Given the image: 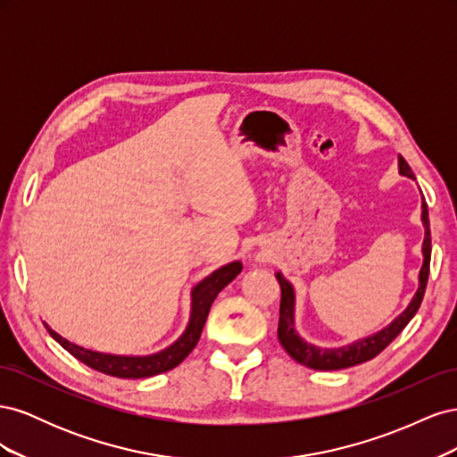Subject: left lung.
<instances>
[{
	"mask_svg": "<svg viewBox=\"0 0 457 457\" xmlns=\"http://www.w3.org/2000/svg\"><path fill=\"white\" fill-rule=\"evenodd\" d=\"M398 173L408 179H416L410 170V165L400 154H398ZM421 223L425 228L423 245H421L423 265L418 276V289L416 294H413L411 301L408 303V307L400 312L391 324H386L385 328L376 331V334L356 339L349 345H343V347H318V345L309 343L299 336V331L295 328V289L292 282H287L284 278L282 272H276V280H278L282 289L278 341L282 343L286 353L292 356L295 362L312 370H322V371L343 370V368L362 364L371 361L373 356H378L386 345H389L400 331L408 326V322L411 320L413 314L418 312L421 305V299L427 287V278H428V262H431V228H428V212H427L425 200H421Z\"/></svg>",
	"mask_w": 457,
	"mask_h": 457,
	"instance_id": "obj_1",
	"label": "left lung"
}]
</instances>
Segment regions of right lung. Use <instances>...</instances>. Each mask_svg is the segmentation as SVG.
I'll return each instance as SVG.
<instances>
[{
    "instance_id": "1",
    "label": "right lung",
    "mask_w": 457,
    "mask_h": 457,
    "mask_svg": "<svg viewBox=\"0 0 457 457\" xmlns=\"http://www.w3.org/2000/svg\"><path fill=\"white\" fill-rule=\"evenodd\" d=\"M242 272V262L232 261L228 265L213 270L207 274L204 280H200L190 292V318L185 331L179 336L170 347H165L158 353L152 354H110V353H99L91 351L86 347L64 339L57 331L51 329L47 324L49 336L57 341L62 349H66L79 362L87 364L89 368L103 371L106 376L123 378V379H143L158 376V373L170 371L175 366L181 364L185 358L196 347V343L202 336V329L205 324V318L210 314V309L213 305L215 297L219 295L220 289H225L237 276Z\"/></svg>"
}]
</instances>
